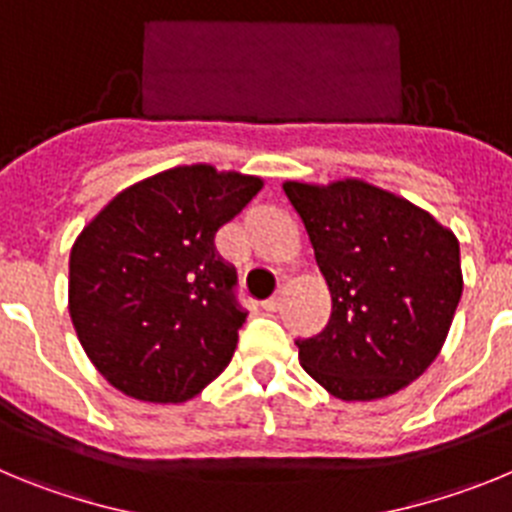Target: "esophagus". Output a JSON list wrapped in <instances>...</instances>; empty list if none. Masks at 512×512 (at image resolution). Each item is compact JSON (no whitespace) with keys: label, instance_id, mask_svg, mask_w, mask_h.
<instances>
[{"label":"esophagus","instance_id":"34e87169","mask_svg":"<svg viewBox=\"0 0 512 512\" xmlns=\"http://www.w3.org/2000/svg\"><path fill=\"white\" fill-rule=\"evenodd\" d=\"M279 305H282V297H279V295H274V297H269V300L261 302V307H264L266 312H277Z\"/></svg>","mask_w":512,"mask_h":512}]
</instances>
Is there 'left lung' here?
<instances>
[{
  "label": "left lung",
  "mask_w": 512,
  "mask_h": 512,
  "mask_svg": "<svg viewBox=\"0 0 512 512\" xmlns=\"http://www.w3.org/2000/svg\"><path fill=\"white\" fill-rule=\"evenodd\" d=\"M333 300L300 364L338 400H379L431 366L461 300L459 241L408 200L359 182H287Z\"/></svg>",
  "instance_id": "1"
}]
</instances>
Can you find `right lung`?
<instances>
[{"label":"right lung","instance_id":"1","mask_svg":"<svg viewBox=\"0 0 512 512\" xmlns=\"http://www.w3.org/2000/svg\"><path fill=\"white\" fill-rule=\"evenodd\" d=\"M261 179L179 166L133 184L81 230L69 259L76 336L112 387L184 402L220 377L246 323L215 233Z\"/></svg>","mask_w":512,"mask_h":512}]
</instances>
